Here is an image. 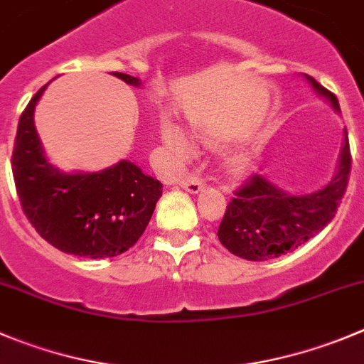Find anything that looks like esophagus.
Listing matches in <instances>:
<instances>
[{"mask_svg": "<svg viewBox=\"0 0 364 364\" xmlns=\"http://www.w3.org/2000/svg\"><path fill=\"white\" fill-rule=\"evenodd\" d=\"M178 186H180V188H184L186 191H189V193H193V195H195V193L202 191L203 182L198 178V175H195V173H189V175H186L184 178L180 180Z\"/></svg>", "mask_w": 364, "mask_h": 364, "instance_id": "esophagus-1", "label": "esophagus"}]
</instances>
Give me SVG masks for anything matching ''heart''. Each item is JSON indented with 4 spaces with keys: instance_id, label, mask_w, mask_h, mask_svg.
<instances>
[{
    "instance_id": "heart-1",
    "label": "heart",
    "mask_w": 364,
    "mask_h": 364,
    "mask_svg": "<svg viewBox=\"0 0 364 364\" xmlns=\"http://www.w3.org/2000/svg\"><path fill=\"white\" fill-rule=\"evenodd\" d=\"M162 137H164L166 144L175 151L176 157L186 159L191 154V141L188 139V136L173 121L166 119L162 123Z\"/></svg>"
}]
</instances>
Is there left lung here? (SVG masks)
I'll use <instances>...</instances> for the list:
<instances>
[{"mask_svg": "<svg viewBox=\"0 0 364 364\" xmlns=\"http://www.w3.org/2000/svg\"><path fill=\"white\" fill-rule=\"evenodd\" d=\"M314 91L327 98L336 110V95L307 76ZM352 155L345 130L340 166L323 189L311 195H291L273 186L262 175L250 178L234 191L218 228V240L230 254L247 261H268L293 252L314 237L334 220L350 175Z\"/></svg>", "mask_w": 364, "mask_h": 364, "instance_id": "8db88e82", "label": "left lung"}]
</instances>
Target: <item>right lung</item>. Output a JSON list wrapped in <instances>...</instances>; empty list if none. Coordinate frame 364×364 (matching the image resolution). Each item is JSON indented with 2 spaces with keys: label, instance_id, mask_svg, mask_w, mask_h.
<instances>
[{
  "label": "right lung",
  "instance_id": "right-lung-1",
  "mask_svg": "<svg viewBox=\"0 0 364 364\" xmlns=\"http://www.w3.org/2000/svg\"><path fill=\"white\" fill-rule=\"evenodd\" d=\"M139 87V78L114 73ZM44 87L30 100L17 124L12 173L23 213L43 240L78 257H116L134 247L150 223L162 184L134 162L100 173H62L44 157L33 110Z\"/></svg>",
  "mask_w": 364,
  "mask_h": 364
}]
</instances>
